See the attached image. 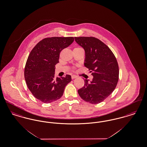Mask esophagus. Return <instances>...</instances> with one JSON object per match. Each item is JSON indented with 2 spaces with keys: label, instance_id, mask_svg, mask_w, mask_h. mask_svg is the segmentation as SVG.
<instances>
[{
  "label": "esophagus",
  "instance_id": "obj_1",
  "mask_svg": "<svg viewBox=\"0 0 147 147\" xmlns=\"http://www.w3.org/2000/svg\"><path fill=\"white\" fill-rule=\"evenodd\" d=\"M78 78L77 76H75V75H73V76H71V79H75V78Z\"/></svg>",
  "mask_w": 147,
  "mask_h": 147
}]
</instances>
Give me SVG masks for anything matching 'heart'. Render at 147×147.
Instances as JSON below:
<instances>
[{
	"label": "heart",
	"mask_w": 147,
	"mask_h": 147,
	"mask_svg": "<svg viewBox=\"0 0 147 147\" xmlns=\"http://www.w3.org/2000/svg\"><path fill=\"white\" fill-rule=\"evenodd\" d=\"M78 48H80V47H78Z\"/></svg>",
	"instance_id": "b5f03b06"
}]
</instances>
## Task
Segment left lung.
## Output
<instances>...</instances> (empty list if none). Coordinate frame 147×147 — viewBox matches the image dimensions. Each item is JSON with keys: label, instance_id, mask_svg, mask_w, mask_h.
Listing matches in <instances>:
<instances>
[{"label": "left lung", "instance_id": "obj_1", "mask_svg": "<svg viewBox=\"0 0 147 147\" xmlns=\"http://www.w3.org/2000/svg\"><path fill=\"white\" fill-rule=\"evenodd\" d=\"M75 41L85 52L84 65L93 76L85 79L83 88L78 90L85 101L96 104L112 93L118 83L119 65L111 50L104 42L94 37H75Z\"/></svg>", "mask_w": 147, "mask_h": 147}]
</instances>
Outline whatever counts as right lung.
Returning <instances> with one entry per match:
<instances>
[{"label": "right lung", "instance_id": "add662e5", "mask_svg": "<svg viewBox=\"0 0 147 147\" xmlns=\"http://www.w3.org/2000/svg\"><path fill=\"white\" fill-rule=\"evenodd\" d=\"M74 40L73 37L45 38L31 51L25 67V79L30 91L42 102L51 103L60 98L71 82L70 75L55 78V71L61 52Z\"/></svg>", "mask_w": 147, "mask_h": 147}]
</instances>
